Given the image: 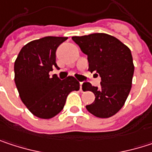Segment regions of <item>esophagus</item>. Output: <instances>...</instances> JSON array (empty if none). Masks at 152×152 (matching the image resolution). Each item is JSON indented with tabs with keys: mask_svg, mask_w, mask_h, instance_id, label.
<instances>
[{
	"mask_svg": "<svg viewBox=\"0 0 152 152\" xmlns=\"http://www.w3.org/2000/svg\"><path fill=\"white\" fill-rule=\"evenodd\" d=\"M82 85H83V82H80V90H81V91H83V90H82Z\"/></svg>",
	"mask_w": 152,
	"mask_h": 152,
	"instance_id": "34e87169",
	"label": "esophagus"
}]
</instances>
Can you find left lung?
I'll return each mask as SVG.
<instances>
[{
  "label": "left lung",
  "instance_id": "1",
  "mask_svg": "<svg viewBox=\"0 0 152 152\" xmlns=\"http://www.w3.org/2000/svg\"><path fill=\"white\" fill-rule=\"evenodd\" d=\"M72 39L87 55L89 70L101 77L100 86L85 82L83 91L95 95L92 104L86 109L99 118H109L123 106L131 89L134 64L131 51L118 39L106 33L72 37Z\"/></svg>",
  "mask_w": 152,
  "mask_h": 152
}]
</instances>
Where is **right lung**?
<instances>
[{
    "label": "right lung",
    "mask_w": 152,
    "mask_h": 152,
    "mask_svg": "<svg viewBox=\"0 0 152 152\" xmlns=\"http://www.w3.org/2000/svg\"><path fill=\"white\" fill-rule=\"evenodd\" d=\"M67 37L48 36L26 44L14 65L15 83L23 103L35 116L50 119L65 106L69 92L78 91L80 83L73 76L61 80L50 77L56 64V50Z\"/></svg>",
    "instance_id": "right-lung-1"
}]
</instances>
